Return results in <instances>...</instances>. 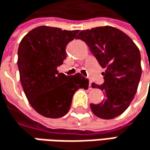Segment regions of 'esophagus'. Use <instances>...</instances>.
Returning <instances> with one entry per match:
<instances>
[{"instance_id": "esophagus-1", "label": "esophagus", "mask_w": 150, "mask_h": 150, "mask_svg": "<svg viewBox=\"0 0 150 150\" xmlns=\"http://www.w3.org/2000/svg\"><path fill=\"white\" fill-rule=\"evenodd\" d=\"M91 84H92V82H91V81H90V82H89V88H90V89H92Z\"/></svg>"}]
</instances>
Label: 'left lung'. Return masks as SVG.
Instances as JSON below:
<instances>
[{"label":"left lung","instance_id":"1","mask_svg":"<svg viewBox=\"0 0 150 150\" xmlns=\"http://www.w3.org/2000/svg\"><path fill=\"white\" fill-rule=\"evenodd\" d=\"M77 39L84 41L99 65L106 71L102 85L92 83L105 94L100 103H91L93 114L112 119L123 113L132 102L142 75L140 51L121 30L110 26L81 31Z\"/></svg>","mask_w":150,"mask_h":150}]
</instances>
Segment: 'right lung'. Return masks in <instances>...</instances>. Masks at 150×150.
Listing matches in <instances>:
<instances>
[{
    "label": "right lung",
    "mask_w": 150,
    "mask_h": 150,
    "mask_svg": "<svg viewBox=\"0 0 150 150\" xmlns=\"http://www.w3.org/2000/svg\"><path fill=\"white\" fill-rule=\"evenodd\" d=\"M78 33L40 26L31 30L20 43L17 63L21 83L31 106L43 117L65 116L75 91L88 89L89 80L81 74L66 76L57 71L66 59V45Z\"/></svg>",
    "instance_id": "obj_1"
}]
</instances>
